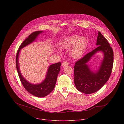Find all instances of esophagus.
Returning <instances> with one entry per match:
<instances>
[{"mask_svg": "<svg viewBox=\"0 0 124 124\" xmlns=\"http://www.w3.org/2000/svg\"><path fill=\"white\" fill-rule=\"evenodd\" d=\"M69 65V62L67 61H64L62 62V66L63 67H64V66H67Z\"/></svg>", "mask_w": 124, "mask_h": 124, "instance_id": "34e87169", "label": "esophagus"}]
</instances>
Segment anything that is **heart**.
<instances>
[{
    "label": "heart",
    "mask_w": 124,
    "mask_h": 124,
    "mask_svg": "<svg viewBox=\"0 0 124 124\" xmlns=\"http://www.w3.org/2000/svg\"><path fill=\"white\" fill-rule=\"evenodd\" d=\"M88 41L85 36L79 37L77 35L70 37L63 40L61 43V47L63 49L71 48V55L74 58H80L85 53L87 46Z\"/></svg>",
    "instance_id": "b5f03b06"
}]
</instances>
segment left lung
I'll list each match as a JSON object with an SVG mask.
<instances>
[{"label": "left lung", "mask_w": 124, "mask_h": 124, "mask_svg": "<svg viewBox=\"0 0 124 124\" xmlns=\"http://www.w3.org/2000/svg\"><path fill=\"white\" fill-rule=\"evenodd\" d=\"M96 45L94 50L77 61L74 67V82L77 89L82 93L90 94L101 88L108 80L112 71L114 53L107 40L98 32ZM101 51L104 57L100 69L96 73L89 70L86 63L96 52Z\"/></svg>", "instance_id": "obj_1"}]
</instances>
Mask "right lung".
<instances>
[{
    "label": "right lung",
    "instance_id": "add662e5",
    "mask_svg": "<svg viewBox=\"0 0 124 124\" xmlns=\"http://www.w3.org/2000/svg\"><path fill=\"white\" fill-rule=\"evenodd\" d=\"M42 32L41 31H35L29 36L20 45L17 51L16 58L17 70L23 86L30 93L39 97H45L53 91L56 83L58 75L60 71L61 63L58 62L51 65L48 69L46 78L43 82L40 84L33 85L27 81L21 74L18 66V57L20 49L34 41L38 35Z\"/></svg>",
    "mask_w": 124,
    "mask_h": 124
}]
</instances>
